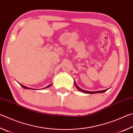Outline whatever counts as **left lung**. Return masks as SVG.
Returning <instances> with one entry per match:
<instances>
[{
    "label": "left lung",
    "mask_w": 133,
    "mask_h": 133,
    "mask_svg": "<svg viewBox=\"0 0 133 133\" xmlns=\"http://www.w3.org/2000/svg\"><path fill=\"white\" fill-rule=\"evenodd\" d=\"M75 84L76 85V87H77V89L78 90L80 91H82L83 93H87V94H94V93H104V92L106 91L108 89L106 90H101V91H86V90H83L82 89H80V87H78V85L76 84V82L75 81Z\"/></svg>",
    "instance_id": "8db88e82"
}]
</instances>
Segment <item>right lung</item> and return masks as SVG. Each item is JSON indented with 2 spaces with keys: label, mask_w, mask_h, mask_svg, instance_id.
Wrapping results in <instances>:
<instances>
[{
  "label": "right lung",
  "mask_w": 133,
  "mask_h": 133,
  "mask_svg": "<svg viewBox=\"0 0 133 133\" xmlns=\"http://www.w3.org/2000/svg\"><path fill=\"white\" fill-rule=\"evenodd\" d=\"M51 84H52V83H51V84H49V85H48V86L47 87H44V88H43V89H46V88H48V87H49L50 86H51ZM20 85H21V86L23 87V88H24V89H30V88H29V87H26V86H24V85H22V84H20Z\"/></svg>",
  "instance_id": "obj_1"
}]
</instances>
